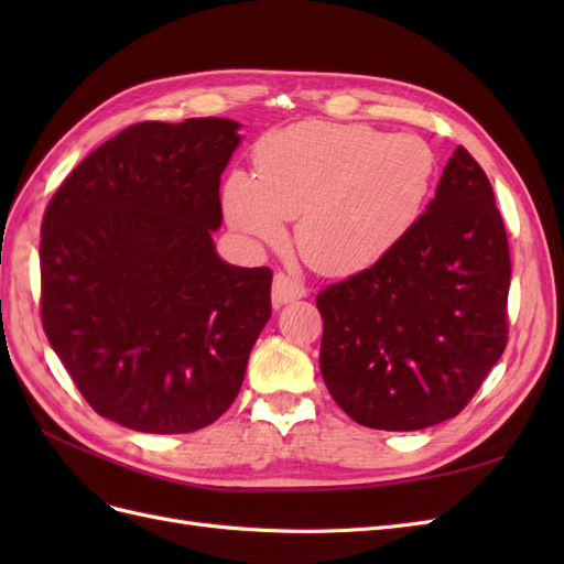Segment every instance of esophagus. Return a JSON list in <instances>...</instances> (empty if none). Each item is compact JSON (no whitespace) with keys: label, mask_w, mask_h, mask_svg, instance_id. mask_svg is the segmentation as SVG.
<instances>
[{"label":"esophagus","mask_w":564,"mask_h":564,"mask_svg":"<svg viewBox=\"0 0 564 564\" xmlns=\"http://www.w3.org/2000/svg\"><path fill=\"white\" fill-rule=\"evenodd\" d=\"M305 294H308V289H305L299 280L286 275V272H275V278H272V305H275V308H280L284 303H292L296 299H303Z\"/></svg>","instance_id":"34e87169"}]
</instances>
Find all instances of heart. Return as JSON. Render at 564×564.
I'll return each mask as SVG.
<instances>
[{
	"mask_svg": "<svg viewBox=\"0 0 564 564\" xmlns=\"http://www.w3.org/2000/svg\"><path fill=\"white\" fill-rule=\"evenodd\" d=\"M256 176L230 172L228 224L253 242L278 245L284 218L315 270L352 275L379 263L416 226L437 178V155L414 133L369 124L301 122L265 135Z\"/></svg>",
	"mask_w": 564,
	"mask_h": 564,
	"instance_id": "obj_1",
	"label": "heart"
}]
</instances>
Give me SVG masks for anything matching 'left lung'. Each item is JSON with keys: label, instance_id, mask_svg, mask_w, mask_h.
<instances>
[{"label": "left lung", "instance_id": "left-lung-1", "mask_svg": "<svg viewBox=\"0 0 564 564\" xmlns=\"http://www.w3.org/2000/svg\"><path fill=\"white\" fill-rule=\"evenodd\" d=\"M508 289L503 218L482 166L458 145L404 240L315 299L334 402L377 431L456 416L508 344Z\"/></svg>", "mask_w": 564, "mask_h": 564}]
</instances>
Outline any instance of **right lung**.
I'll use <instances>...</instances> for the list:
<instances>
[{
    "label": "right lung",
    "instance_id": "add662e5",
    "mask_svg": "<svg viewBox=\"0 0 564 564\" xmlns=\"http://www.w3.org/2000/svg\"><path fill=\"white\" fill-rule=\"evenodd\" d=\"M240 124L141 122L84 158L42 218V327L82 398L176 435L235 402L270 319V268L218 259L220 174Z\"/></svg>",
    "mask_w": 564,
    "mask_h": 564
}]
</instances>
